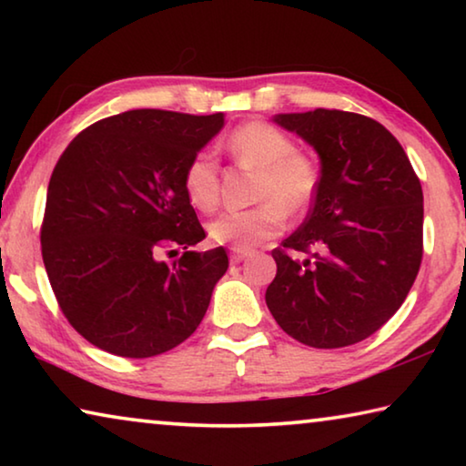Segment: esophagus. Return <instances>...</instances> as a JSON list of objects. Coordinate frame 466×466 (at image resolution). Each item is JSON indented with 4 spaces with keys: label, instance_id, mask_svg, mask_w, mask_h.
I'll return each instance as SVG.
<instances>
[{
    "label": "esophagus",
    "instance_id": "esophagus-1",
    "mask_svg": "<svg viewBox=\"0 0 466 466\" xmlns=\"http://www.w3.org/2000/svg\"><path fill=\"white\" fill-rule=\"evenodd\" d=\"M248 255H250L248 250H232V252H230V261L238 265V263H242L244 258H247Z\"/></svg>",
    "mask_w": 466,
    "mask_h": 466
}]
</instances>
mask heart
Returning a JSON list of instances; mask_svg holds the SVG:
<instances>
[{
	"label": "heart",
	"instance_id": "obj_1",
	"mask_svg": "<svg viewBox=\"0 0 466 466\" xmlns=\"http://www.w3.org/2000/svg\"><path fill=\"white\" fill-rule=\"evenodd\" d=\"M236 162L258 172L257 199L252 209L224 211L208 226L211 240L234 250H250L278 234L286 214L309 209L319 188V168L309 156L294 152L291 139L263 121L236 127L226 141ZM185 193L197 209L211 211L218 205V164L209 152L191 157L185 168Z\"/></svg>",
	"mask_w": 466,
	"mask_h": 466
}]
</instances>
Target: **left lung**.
<instances>
[{"instance_id": "left-lung-1", "label": "left lung", "mask_w": 466, "mask_h": 466, "mask_svg": "<svg viewBox=\"0 0 466 466\" xmlns=\"http://www.w3.org/2000/svg\"><path fill=\"white\" fill-rule=\"evenodd\" d=\"M273 123L320 160L309 218L275 248L265 302L299 343L335 350L376 333L400 309L423 255V193L405 149L380 123L345 110L281 113Z\"/></svg>"}]
</instances>
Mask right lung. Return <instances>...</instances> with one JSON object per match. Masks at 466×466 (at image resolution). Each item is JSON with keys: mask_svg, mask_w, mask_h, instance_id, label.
Instances as JSON below:
<instances>
[{"mask_svg": "<svg viewBox=\"0 0 466 466\" xmlns=\"http://www.w3.org/2000/svg\"><path fill=\"white\" fill-rule=\"evenodd\" d=\"M224 115L137 108L84 129L55 167L41 230L55 298L77 333L121 358H152L195 333L226 250L205 238L185 168L224 127ZM177 243L168 268L157 255Z\"/></svg>", "mask_w": 466, "mask_h": 466, "instance_id": "add662e5", "label": "right lung"}]
</instances>
